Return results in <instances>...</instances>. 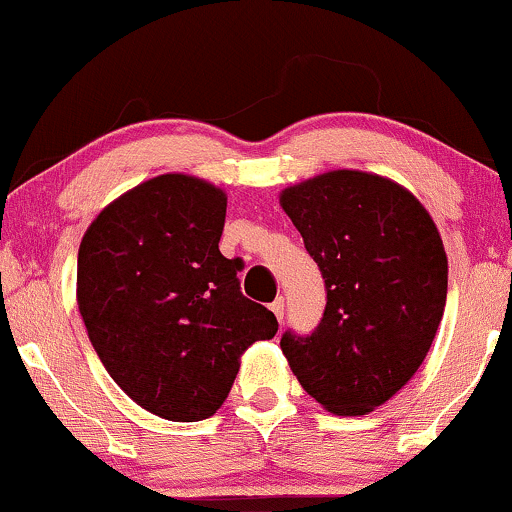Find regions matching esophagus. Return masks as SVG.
Returning <instances> with one entry per match:
<instances>
[{"instance_id":"1","label":"esophagus","mask_w":512,"mask_h":512,"mask_svg":"<svg viewBox=\"0 0 512 512\" xmlns=\"http://www.w3.org/2000/svg\"><path fill=\"white\" fill-rule=\"evenodd\" d=\"M269 309L274 312L278 321H283V309H286V302H283V297H276V300L269 304Z\"/></svg>"}]
</instances>
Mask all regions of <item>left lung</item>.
I'll return each instance as SVG.
<instances>
[{
  "label": "left lung",
  "mask_w": 512,
  "mask_h": 512,
  "mask_svg": "<svg viewBox=\"0 0 512 512\" xmlns=\"http://www.w3.org/2000/svg\"><path fill=\"white\" fill-rule=\"evenodd\" d=\"M278 200L328 297L312 335L283 333V354L323 409L366 416L428 357L449 283L442 236L409 189L373 172H323Z\"/></svg>",
  "instance_id": "obj_1"
}]
</instances>
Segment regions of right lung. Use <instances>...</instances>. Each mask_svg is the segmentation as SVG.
I'll return each mask as SVG.
<instances>
[{"label": "right lung", "mask_w": 512, "mask_h": 512, "mask_svg": "<svg viewBox=\"0 0 512 512\" xmlns=\"http://www.w3.org/2000/svg\"><path fill=\"white\" fill-rule=\"evenodd\" d=\"M224 217L219 186L160 174L108 203L77 252V307L101 364L141 409L174 423L215 416L241 354L278 331L219 252Z\"/></svg>", "instance_id": "add662e5"}]
</instances>
